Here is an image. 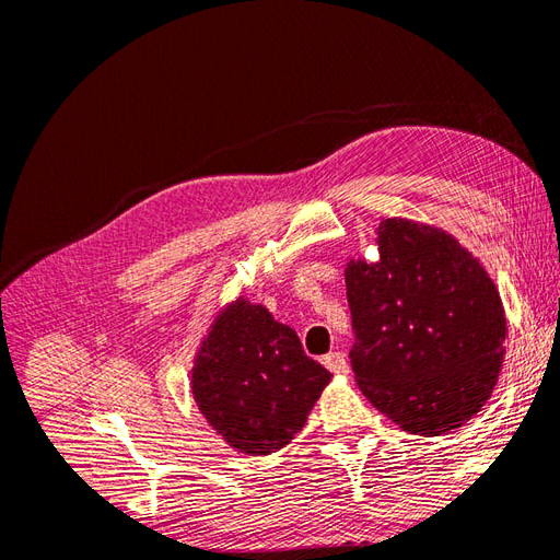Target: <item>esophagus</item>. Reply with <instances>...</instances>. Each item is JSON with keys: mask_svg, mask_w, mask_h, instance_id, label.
Returning <instances> with one entry per match:
<instances>
[{"mask_svg": "<svg viewBox=\"0 0 560 560\" xmlns=\"http://www.w3.org/2000/svg\"><path fill=\"white\" fill-rule=\"evenodd\" d=\"M322 364H325L336 376H348L350 374V366H348V360H346L343 352L325 354V358H322Z\"/></svg>", "mask_w": 560, "mask_h": 560, "instance_id": "34e87169", "label": "esophagus"}]
</instances>
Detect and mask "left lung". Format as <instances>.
I'll list each match as a JSON object with an SVG mask.
<instances>
[{
  "instance_id": "1",
  "label": "left lung",
  "mask_w": 560,
  "mask_h": 560,
  "mask_svg": "<svg viewBox=\"0 0 560 560\" xmlns=\"http://www.w3.org/2000/svg\"><path fill=\"white\" fill-rule=\"evenodd\" d=\"M376 243L378 261L346 264L354 381L401 430L448 434L481 411L498 383L500 292L444 229L389 217Z\"/></svg>"
}]
</instances>
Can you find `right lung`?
Returning <instances> with one entry per match:
<instances>
[{
	"label": "right lung",
	"instance_id": "obj_1",
	"mask_svg": "<svg viewBox=\"0 0 560 560\" xmlns=\"http://www.w3.org/2000/svg\"><path fill=\"white\" fill-rule=\"evenodd\" d=\"M329 371L311 360L294 329L245 296L219 308L196 350L191 395L200 416L245 455L287 446L306 425Z\"/></svg>",
	"mask_w": 560,
	"mask_h": 560
}]
</instances>
